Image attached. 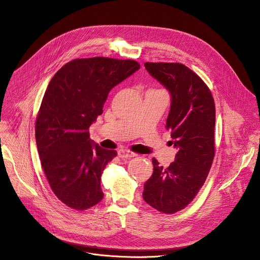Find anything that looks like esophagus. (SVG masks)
<instances>
[{"label":"esophagus","mask_w":260,"mask_h":260,"mask_svg":"<svg viewBox=\"0 0 260 260\" xmlns=\"http://www.w3.org/2000/svg\"><path fill=\"white\" fill-rule=\"evenodd\" d=\"M136 153L135 152H132V151H130V150H124V149H122V150H120L119 151V157L121 158V159H130V158H133V157H136Z\"/></svg>","instance_id":"1"}]
</instances>
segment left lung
I'll return each instance as SVG.
<instances>
[{
    "label": "left lung",
    "instance_id": "obj_1",
    "mask_svg": "<svg viewBox=\"0 0 260 260\" xmlns=\"http://www.w3.org/2000/svg\"><path fill=\"white\" fill-rule=\"evenodd\" d=\"M146 71L172 97L166 128L178 149L167 168L152 158L153 173L142 197L152 208L176 213L191 203L209 174L215 155V103L206 83L178 62H145Z\"/></svg>",
    "mask_w": 260,
    "mask_h": 260
}]
</instances>
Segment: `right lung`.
Instances as JSON below:
<instances>
[{
    "mask_svg": "<svg viewBox=\"0 0 260 260\" xmlns=\"http://www.w3.org/2000/svg\"><path fill=\"white\" fill-rule=\"evenodd\" d=\"M139 69L132 59H74L47 87L36 120L38 152L52 191L72 209L87 210L103 198L101 174L117 151L92 144L89 128L112 88Z\"/></svg>",
    "mask_w": 260,
    "mask_h": 260,
    "instance_id": "add662e5",
    "label": "right lung"
}]
</instances>
